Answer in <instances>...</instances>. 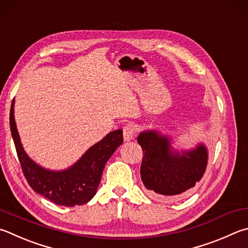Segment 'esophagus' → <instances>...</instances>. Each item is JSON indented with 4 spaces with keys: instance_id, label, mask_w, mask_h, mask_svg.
<instances>
[{
    "instance_id": "34e87169",
    "label": "esophagus",
    "mask_w": 248,
    "mask_h": 248,
    "mask_svg": "<svg viewBox=\"0 0 248 248\" xmlns=\"http://www.w3.org/2000/svg\"><path fill=\"white\" fill-rule=\"evenodd\" d=\"M134 133H136V128L132 124H127L124 127V141H131L134 138Z\"/></svg>"
}]
</instances>
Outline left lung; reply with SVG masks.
<instances>
[{
	"instance_id": "8db88e82",
	"label": "left lung",
	"mask_w": 248,
	"mask_h": 248,
	"mask_svg": "<svg viewBox=\"0 0 248 248\" xmlns=\"http://www.w3.org/2000/svg\"><path fill=\"white\" fill-rule=\"evenodd\" d=\"M137 141L143 150L141 179L154 199L178 201L191 194L208 164L204 143L179 151L172 146V137L156 129L143 130Z\"/></svg>"
}]
</instances>
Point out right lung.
<instances>
[{
  "instance_id": "add662e5",
  "label": "right lung",
  "mask_w": 248,
  "mask_h": 248,
  "mask_svg": "<svg viewBox=\"0 0 248 248\" xmlns=\"http://www.w3.org/2000/svg\"><path fill=\"white\" fill-rule=\"evenodd\" d=\"M15 100L10 112V124L18 159L32 190L56 205L74 207L87 204L96 194L103 170L117 147L124 142L123 130L111 131L92 145L74 165L64 170L46 169L35 163L22 146L14 116Z\"/></svg>"
}]
</instances>
